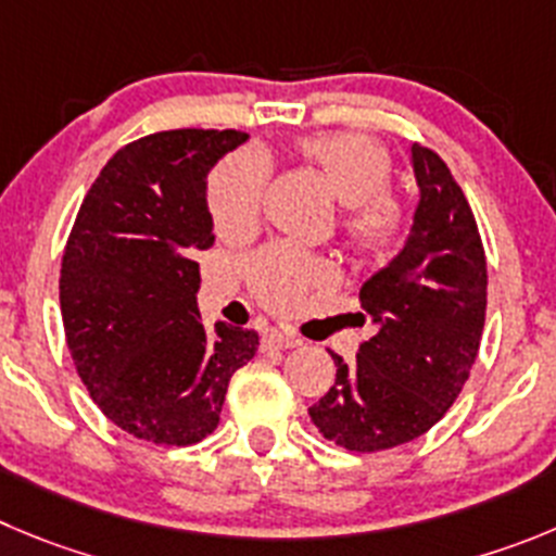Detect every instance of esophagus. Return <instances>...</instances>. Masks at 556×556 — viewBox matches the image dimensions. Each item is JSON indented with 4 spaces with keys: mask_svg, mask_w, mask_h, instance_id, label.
I'll return each mask as SVG.
<instances>
[{
    "mask_svg": "<svg viewBox=\"0 0 556 556\" xmlns=\"http://www.w3.org/2000/svg\"><path fill=\"white\" fill-rule=\"evenodd\" d=\"M293 345H299V340H293V337L282 334V331L277 329H268L261 340L263 351H288L293 349Z\"/></svg>",
    "mask_w": 556,
    "mask_h": 556,
    "instance_id": "obj_1",
    "label": "esophagus"
}]
</instances>
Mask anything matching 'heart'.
Returning <instances> with one entry per match:
<instances>
[{
  "mask_svg": "<svg viewBox=\"0 0 556 556\" xmlns=\"http://www.w3.org/2000/svg\"><path fill=\"white\" fill-rule=\"evenodd\" d=\"M302 153L326 175L337 200L349 207L342 227L365 252H383L403 230V211L389 194L392 164L387 150L365 134H315ZM268 184V159L241 150L222 161L207 180V211L222 232H241L257 222ZM326 266L293 247H271L252 261V285L268 307L288 309L313 285L324 282Z\"/></svg>",
  "mask_w": 556,
  "mask_h": 556,
  "instance_id": "heart-1",
  "label": "heart"
}]
</instances>
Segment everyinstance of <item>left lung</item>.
Listing matches in <instances>:
<instances>
[{"label": "left lung", "instance_id": "1", "mask_svg": "<svg viewBox=\"0 0 556 556\" xmlns=\"http://www.w3.org/2000/svg\"><path fill=\"white\" fill-rule=\"evenodd\" d=\"M419 189L401 252L372 274L359 302L376 334L354 365L331 354L334 387L309 408L324 439L356 453L406 444L460 395L485 324V252L464 191L433 150L412 144Z\"/></svg>", "mask_w": 556, "mask_h": 556}]
</instances>
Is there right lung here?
<instances>
[{"instance_id":"add662e5","label":"right lung","mask_w":556,"mask_h":556,"mask_svg":"<svg viewBox=\"0 0 556 556\" xmlns=\"http://www.w3.org/2000/svg\"><path fill=\"white\" fill-rule=\"evenodd\" d=\"M243 131L178 128L121 148L87 191L60 271L79 378L126 433L186 447L219 425L227 383L257 351L243 326L205 329L194 254L214 243L207 173Z\"/></svg>"}]
</instances>
